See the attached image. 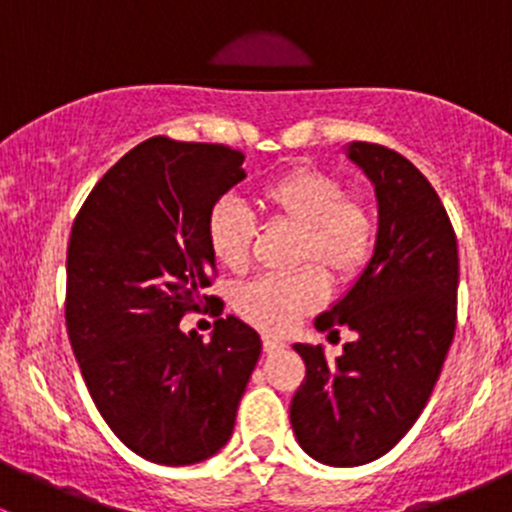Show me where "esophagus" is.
<instances>
[{
    "mask_svg": "<svg viewBox=\"0 0 512 512\" xmlns=\"http://www.w3.org/2000/svg\"><path fill=\"white\" fill-rule=\"evenodd\" d=\"M262 347H265L267 354H270V352H280V349H285V342H282V339L270 337V334H267V337L262 339Z\"/></svg>",
    "mask_w": 512,
    "mask_h": 512,
    "instance_id": "obj_1",
    "label": "esophagus"
}]
</instances>
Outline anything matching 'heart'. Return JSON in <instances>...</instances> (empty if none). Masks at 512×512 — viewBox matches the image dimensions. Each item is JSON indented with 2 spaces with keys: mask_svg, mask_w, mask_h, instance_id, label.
<instances>
[{
  "mask_svg": "<svg viewBox=\"0 0 512 512\" xmlns=\"http://www.w3.org/2000/svg\"><path fill=\"white\" fill-rule=\"evenodd\" d=\"M257 203L272 223L297 230L294 265H317L332 282L352 280L374 252V213L364 200L347 195V185L327 170H289L262 185ZM252 240L255 225L237 200L223 198L210 208L205 242L223 270H247ZM321 273L302 267L294 275L250 282L235 292V312L257 329L287 332L299 317L322 304L327 285Z\"/></svg>",
  "mask_w": 512,
  "mask_h": 512,
  "instance_id": "b5f03b06",
  "label": "heart"
}]
</instances>
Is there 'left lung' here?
<instances>
[{
	"label": "left lung",
	"instance_id": "obj_1",
	"mask_svg": "<svg viewBox=\"0 0 512 512\" xmlns=\"http://www.w3.org/2000/svg\"><path fill=\"white\" fill-rule=\"evenodd\" d=\"M344 151L374 185V252L347 294L314 319L329 337L342 327L356 334L342 356L294 344L307 376L289 421L314 461L352 468L389 453L436 386L456 332L458 245L446 208L411 160L376 143Z\"/></svg>",
	"mask_w": 512,
	"mask_h": 512
}]
</instances>
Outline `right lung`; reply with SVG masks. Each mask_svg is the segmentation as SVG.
Listing matches in <instances>:
<instances>
[{"instance_id":"add662e5","label":"right lung","mask_w":512,"mask_h":512,"mask_svg":"<svg viewBox=\"0 0 512 512\" xmlns=\"http://www.w3.org/2000/svg\"><path fill=\"white\" fill-rule=\"evenodd\" d=\"M240 151L156 136L118 160L76 215L66 329L98 414L146 461L193 466L230 441L260 334L227 314L180 332L215 260L210 208L245 178Z\"/></svg>"}]
</instances>
